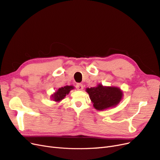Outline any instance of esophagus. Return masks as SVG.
<instances>
[{
  "label": "esophagus",
  "instance_id": "obj_1",
  "mask_svg": "<svg viewBox=\"0 0 160 160\" xmlns=\"http://www.w3.org/2000/svg\"><path fill=\"white\" fill-rule=\"evenodd\" d=\"M76 88L77 90H83V85L81 83H77L76 85Z\"/></svg>",
  "mask_w": 160,
  "mask_h": 160
}]
</instances>
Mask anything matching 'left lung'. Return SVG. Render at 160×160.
<instances>
[{
  "label": "left lung",
  "mask_w": 160,
  "mask_h": 160,
  "mask_svg": "<svg viewBox=\"0 0 160 160\" xmlns=\"http://www.w3.org/2000/svg\"><path fill=\"white\" fill-rule=\"evenodd\" d=\"M86 91L93 103V107L98 110H103L118 105L123 95L119 88L103 87L102 85H99L96 88H87Z\"/></svg>",
  "instance_id": "1"
}]
</instances>
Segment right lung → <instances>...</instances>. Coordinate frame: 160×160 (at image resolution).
Returning <instances> with one entry per match:
<instances>
[{
    "instance_id": "obj_1",
    "label": "right lung",
    "mask_w": 160,
    "mask_h": 160,
    "mask_svg": "<svg viewBox=\"0 0 160 160\" xmlns=\"http://www.w3.org/2000/svg\"><path fill=\"white\" fill-rule=\"evenodd\" d=\"M73 89L72 86H65L64 88H59L57 91L56 93L53 94L52 98L54 99L55 101H59L63 99L67 94L69 93V91Z\"/></svg>"
}]
</instances>
